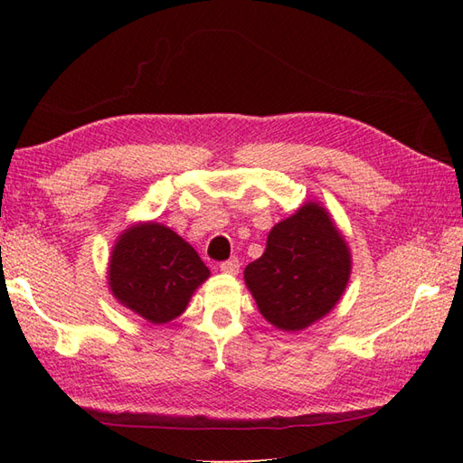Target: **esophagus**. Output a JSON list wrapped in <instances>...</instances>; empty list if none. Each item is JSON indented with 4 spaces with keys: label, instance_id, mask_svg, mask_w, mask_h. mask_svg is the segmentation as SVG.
<instances>
[{
    "label": "esophagus",
    "instance_id": "34e87169",
    "mask_svg": "<svg viewBox=\"0 0 463 463\" xmlns=\"http://www.w3.org/2000/svg\"><path fill=\"white\" fill-rule=\"evenodd\" d=\"M239 268H241V263H239V260H229V261H222L221 263V271H224V273H239Z\"/></svg>",
    "mask_w": 463,
    "mask_h": 463
}]
</instances>
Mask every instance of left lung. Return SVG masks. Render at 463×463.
Wrapping results in <instances>:
<instances>
[{"mask_svg": "<svg viewBox=\"0 0 463 463\" xmlns=\"http://www.w3.org/2000/svg\"><path fill=\"white\" fill-rule=\"evenodd\" d=\"M349 278V245L320 202H307L273 226L263 255L245 268L257 308L286 333L325 318L339 304Z\"/></svg>", "mask_w": 463, "mask_h": 463, "instance_id": "obj_1", "label": "left lung"}]
</instances>
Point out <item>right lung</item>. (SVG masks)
Masks as SVG:
<instances>
[{
	"instance_id": "right-lung-1",
	"label": "right lung",
	"mask_w": 463,
	"mask_h": 463,
	"mask_svg": "<svg viewBox=\"0 0 463 463\" xmlns=\"http://www.w3.org/2000/svg\"><path fill=\"white\" fill-rule=\"evenodd\" d=\"M208 278L210 269L190 242L155 221L122 231L108 261L109 292L124 308L153 325L182 315Z\"/></svg>"
}]
</instances>
